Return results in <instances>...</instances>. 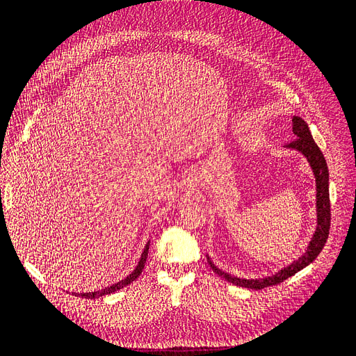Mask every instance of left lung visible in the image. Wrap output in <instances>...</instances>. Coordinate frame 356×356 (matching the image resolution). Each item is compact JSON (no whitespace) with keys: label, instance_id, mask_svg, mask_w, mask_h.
Listing matches in <instances>:
<instances>
[{"label":"left lung","instance_id":"left-lung-1","mask_svg":"<svg viewBox=\"0 0 356 356\" xmlns=\"http://www.w3.org/2000/svg\"><path fill=\"white\" fill-rule=\"evenodd\" d=\"M293 132L296 135V139L293 143H289L284 147L296 149V152L303 154L307 159L309 165L312 168V172H314V175H315V182H316V229H315V233H314V236H312V239L307 245V250L303 255L298 257L297 260H294L289 266L281 268L277 273H275L272 276H266V277L245 279V277L233 276L227 272L221 270V268H218L208 257V263H209L212 270L230 284L243 286V288H250V289H263L266 286L281 284L285 281V279L296 275L297 272L301 270V268H305L306 266H309L312 261H314L315 258L319 255V252L322 251V248H324V245L328 239L331 211H330V190H328L330 174H328L327 161H325L324 154H322V152L319 149V147L314 141V138H312L307 123L298 115L293 117Z\"/></svg>","mask_w":356,"mask_h":356}]
</instances>
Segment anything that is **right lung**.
<instances>
[{
  "mask_svg": "<svg viewBox=\"0 0 356 356\" xmlns=\"http://www.w3.org/2000/svg\"><path fill=\"white\" fill-rule=\"evenodd\" d=\"M148 246H149V242H147V245H145V248H144V251H143V254H141V258H139V261H138V266L135 267V270H134L131 275H127L124 279H122L120 282H117V284H114V285H111V286H106V288H104V289H101V291H95V293H81V294L72 293V294L84 297V298H98V297H102V296H106V294H113V293H115V291L122 289V288H124L126 285L134 282L135 279H136L139 275H141L143 268H144V266H145L147 255H148Z\"/></svg>",
  "mask_w": 356,
  "mask_h": 356,
  "instance_id": "right-lung-1",
  "label": "right lung"
}]
</instances>
